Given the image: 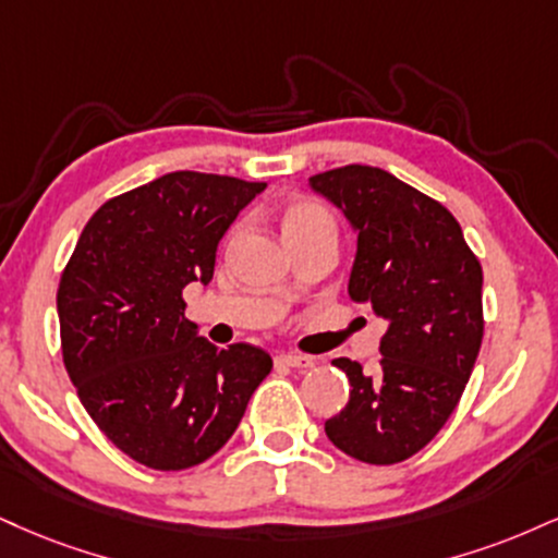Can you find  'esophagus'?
Instances as JSON below:
<instances>
[{
	"mask_svg": "<svg viewBox=\"0 0 558 558\" xmlns=\"http://www.w3.org/2000/svg\"><path fill=\"white\" fill-rule=\"evenodd\" d=\"M275 364L280 366H291V368H312L317 361L312 359V355H299V353H280L278 359H275Z\"/></svg>",
	"mask_w": 558,
	"mask_h": 558,
	"instance_id": "34e87169",
	"label": "esophagus"
}]
</instances>
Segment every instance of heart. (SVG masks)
I'll use <instances>...</instances> for the list:
<instances>
[{
	"mask_svg": "<svg viewBox=\"0 0 558 558\" xmlns=\"http://www.w3.org/2000/svg\"><path fill=\"white\" fill-rule=\"evenodd\" d=\"M280 231L288 244L296 246L314 236H325V233L335 236V220L330 210L317 199L299 197L280 207Z\"/></svg>",
	"mask_w": 558,
	"mask_h": 558,
	"instance_id": "obj_1",
	"label": "heart"
}]
</instances>
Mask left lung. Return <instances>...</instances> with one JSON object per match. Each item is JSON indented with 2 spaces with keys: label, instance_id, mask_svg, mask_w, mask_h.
<instances>
[{
  "label": "left lung",
  "instance_id": "1",
  "mask_svg": "<svg viewBox=\"0 0 558 558\" xmlns=\"http://www.w3.org/2000/svg\"><path fill=\"white\" fill-rule=\"evenodd\" d=\"M308 184L359 236L348 296L387 319L377 372L332 361L351 398L325 432L355 460L395 465L441 432L471 379L483 340L481 262L454 215L392 173L353 163Z\"/></svg>",
  "mask_w": 558,
  "mask_h": 558
}]
</instances>
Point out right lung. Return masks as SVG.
<instances>
[{
	"label": "right lung",
	"instance_id": "add662e5",
	"mask_svg": "<svg viewBox=\"0 0 558 558\" xmlns=\"http://www.w3.org/2000/svg\"><path fill=\"white\" fill-rule=\"evenodd\" d=\"M267 184L173 171L93 213L57 291L62 359L87 415L140 465L184 471L236 432L270 374L262 348L226 351L184 317L228 226Z\"/></svg>",
	"mask_w": 558,
	"mask_h": 558
}]
</instances>
